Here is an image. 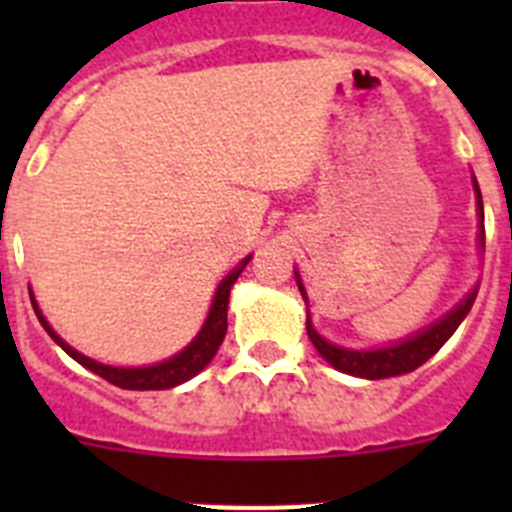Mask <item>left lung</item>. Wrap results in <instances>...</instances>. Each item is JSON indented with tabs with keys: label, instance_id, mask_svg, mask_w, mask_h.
I'll return each mask as SVG.
<instances>
[{
	"label": "left lung",
	"instance_id": "left-lung-1",
	"mask_svg": "<svg viewBox=\"0 0 512 512\" xmlns=\"http://www.w3.org/2000/svg\"><path fill=\"white\" fill-rule=\"evenodd\" d=\"M472 184H474V194H477V215H479L477 241H479V251H485V207H482V192H479V184L474 176H472ZM295 279H297V287H300L302 300L307 302V292H305V284H302L300 279V271H295ZM477 292H479V282L474 284V289H469L467 295L459 300V305L451 307L443 318H438L436 323L418 330V333H413V336L390 343V346H379V348L336 346V343L325 341L318 330H315V325H312L310 320V312H307L305 328L312 346L318 348V354L323 356L333 369H338V372L351 374V377H361V379L397 377V374L415 372L418 366H423L425 361L431 359L438 348L443 346V343L454 336V330L459 328L461 320L467 318L469 310H472L474 300H477Z\"/></svg>",
	"mask_w": 512,
	"mask_h": 512
}]
</instances>
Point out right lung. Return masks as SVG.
Listing matches in <instances>:
<instances>
[{
    "mask_svg": "<svg viewBox=\"0 0 512 512\" xmlns=\"http://www.w3.org/2000/svg\"><path fill=\"white\" fill-rule=\"evenodd\" d=\"M248 261H251V256H246L241 264L230 271L223 282L217 284L210 312H207V318H205V323H202L200 333H197V336H194L192 341L182 348V351H179V354L169 356V359L158 361V364H151V366H110V364H102V361H94V359H89V356L79 354V351L63 341L56 330L51 328V323L43 318V312H40L33 292H30V300H33L35 315H38V320H40V325L45 328V333H48V336H51L53 341H56L58 346H61L63 351L71 356V359L79 361L84 369L99 374V377L107 379V382L115 384V387H122V390H171V387H176V384H184L187 379L197 377V374H200L212 359H215L217 348H220V343H223V338H225V330H228L230 289H233L235 279L241 277V271L246 269Z\"/></svg>",
    "mask_w": 512,
    "mask_h": 512,
    "instance_id": "add662e5",
    "label": "right lung"
}]
</instances>
